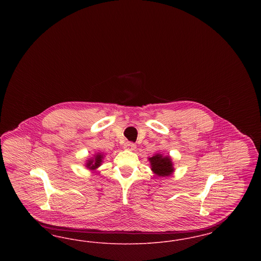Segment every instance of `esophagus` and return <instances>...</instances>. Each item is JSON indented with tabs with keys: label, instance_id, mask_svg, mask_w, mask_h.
Instances as JSON below:
<instances>
[{
	"label": "esophagus",
	"instance_id": "34e87169",
	"mask_svg": "<svg viewBox=\"0 0 261 261\" xmlns=\"http://www.w3.org/2000/svg\"><path fill=\"white\" fill-rule=\"evenodd\" d=\"M124 149L127 150H134L136 149V145L131 142H126L124 144Z\"/></svg>",
	"mask_w": 261,
	"mask_h": 261
}]
</instances>
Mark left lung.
I'll return each mask as SVG.
<instances>
[{
	"instance_id": "obj_1",
	"label": "left lung",
	"mask_w": 261,
	"mask_h": 261,
	"mask_svg": "<svg viewBox=\"0 0 261 261\" xmlns=\"http://www.w3.org/2000/svg\"><path fill=\"white\" fill-rule=\"evenodd\" d=\"M149 161L152 172L160 177L170 176L174 172L173 163L169 155L164 156L161 153H158L149 158Z\"/></svg>"
}]
</instances>
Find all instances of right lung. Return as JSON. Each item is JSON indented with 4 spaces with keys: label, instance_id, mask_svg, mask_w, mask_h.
Listing matches in <instances>:
<instances>
[{
    "label": "right lung",
    "instance_id": "right-lung-1",
    "mask_svg": "<svg viewBox=\"0 0 261 261\" xmlns=\"http://www.w3.org/2000/svg\"><path fill=\"white\" fill-rule=\"evenodd\" d=\"M102 160H103V154L102 153H100V152L96 153L94 155V158L88 160L86 167L89 168L90 170H96L99 166H100Z\"/></svg>",
    "mask_w": 261,
    "mask_h": 261
}]
</instances>
